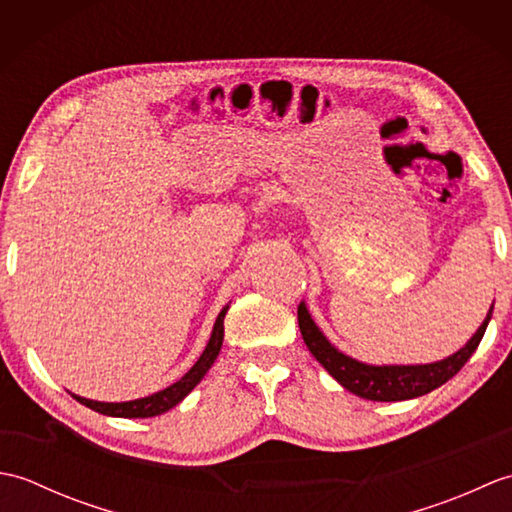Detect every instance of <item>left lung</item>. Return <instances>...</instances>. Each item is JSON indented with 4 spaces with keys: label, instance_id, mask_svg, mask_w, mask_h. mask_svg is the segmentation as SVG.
<instances>
[{
    "label": "left lung",
    "instance_id": "1",
    "mask_svg": "<svg viewBox=\"0 0 512 512\" xmlns=\"http://www.w3.org/2000/svg\"><path fill=\"white\" fill-rule=\"evenodd\" d=\"M297 317L299 330L303 341L308 345V350L325 369H328V374L336 383L365 400L398 402L429 394V391L438 389L460 372L464 363L469 361L471 354L477 350V345H480L486 332V325L493 317V306L488 310L480 328H477V332L469 339V343L460 347L455 354L442 358V361L424 365H369L363 361H356V358L343 354L339 347H334L328 341V336H325L319 325L314 323L312 314L303 301L299 303Z\"/></svg>",
    "mask_w": 512,
    "mask_h": 512
}]
</instances>
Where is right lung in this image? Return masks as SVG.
Here are the masks:
<instances>
[{
    "label": "right lung",
    "mask_w": 512,
    "mask_h": 512,
    "mask_svg": "<svg viewBox=\"0 0 512 512\" xmlns=\"http://www.w3.org/2000/svg\"><path fill=\"white\" fill-rule=\"evenodd\" d=\"M228 312V306L222 308V312L217 314L215 325H213V332H211V339L206 343L204 352L200 354L198 361L189 369L187 374H184L176 383L156 391V394L145 396V398H136V400H127V402H101V400H90V398H83V396H76L72 394L74 400H79L81 405L90 407L94 411L103 413V416H114V418H154L160 416V413H165L169 409H173L187 398L191 391L195 389V385L200 383V380L209 372L211 365L215 363L217 354L222 350V341H224V317Z\"/></svg>",
    "instance_id": "1"
}]
</instances>
